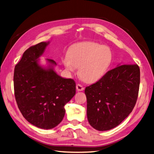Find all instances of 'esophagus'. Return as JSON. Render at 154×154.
Wrapping results in <instances>:
<instances>
[{"label":"esophagus","instance_id":"esophagus-1","mask_svg":"<svg viewBox=\"0 0 154 154\" xmlns=\"http://www.w3.org/2000/svg\"><path fill=\"white\" fill-rule=\"evenodd\" d=\"M76 90L78 91H82L84 90V87H83L82 85L80 84H77L76 85Z\"/></svg>","mask_w":154,"mask_h":154}]
</instances>
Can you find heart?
<instances>
[{
  "mask_svg": "<svg viewBox=\"0 0 154 154\" xmlns=\"http://www.w3.org/2000/svg\"><path fill=\"white\" fill-rule=\"evenodd\" d=\"M111 49L94 42L73 44L62 62L68 72L78 68V74L87 83H94L103 77L112 62Z\"/></svg>",
  "mask_w": 154,
  "mask_h": 154,
  "instance_id": "b5f03b06",
  "label": "heart"
}]
</instances>
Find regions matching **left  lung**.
Instances as JSON below:
<instances>
[{
  "label": "left lung",
  "instance_id": "obj_1",
  "mask_svg": "<svg viewBox=\"0 0 154 154\" xmlns=\"http://www.w3.org/2000/svg\"><path fill=\"white\" fill-rule=\"evenodd\" d=\"M139 83L137 65L119 63L99 81L87 87V115L91 127L106 131L127 118L136 105Z\"/></svg>",
  "mask_w": 154,
  "mask_h": 154
}]
</instances>
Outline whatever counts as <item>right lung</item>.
Here are the masks:
<instances>
[{"mask_svg":"<svg viewBox=\"0 0 154 154\" xmlns=\"http://www.w3.org/2000/svg\"><path fill=\"white\" fill-rule=\"evenodd\" d=\"M49 43L42 42L27 49L15 66L13 76L15 99L22 116L35 127L46 130L62 122L65 105L76 94L75 82L58 75L53 60L45 59L47 66L40 63Z\"/></svg>","mask_w":154,"mask_h":154,"instance_id":"1","label":"right lung"}]
</instances>
